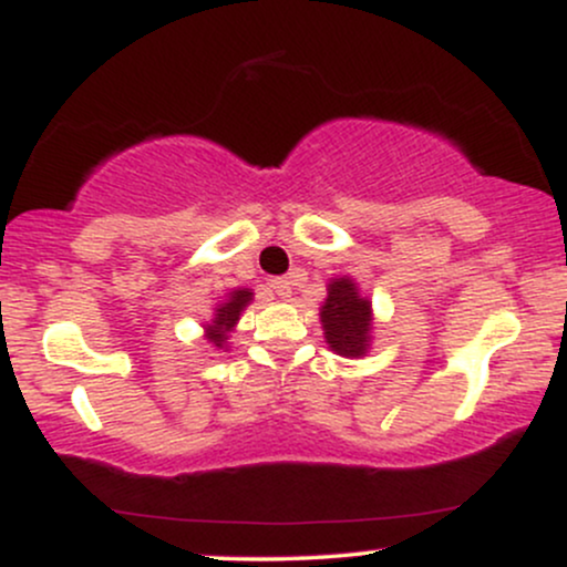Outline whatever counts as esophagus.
I'll return each instance as SVG.
<instances>
[{"label":"esophagus","mask_w":567,"mask_h":567,"mask_svg":"<svg viewBox=\"0 0 567 567\" xmlns=\"http://www.w3.org/2000/svg\"><path fill=\"white\" fill-rule=\"evenodd\" d=\"M269 290L275 292V296H279V298H288L290 296V279L288 277L269 279Z\"/></svg>","instance_id":"1"}]
</instances>
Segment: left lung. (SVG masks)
<instances>
[{"instance_id": "obj_1", "label": "left lung", "mask_w": 567, "mask_h": 567, "mask_svg": "<svg viewBox=\"0 0 567 567\" xmlns=\"http://www.w3.org/2000/svg\"><path fill=\"white\" fill-rule=\"evenodd\" d=\"M320 317L330 349L343 357L365 354L370 341V301L357 292L351 279L341 277L328 285Z\"/></svg>"}]
</instances>
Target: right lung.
I'll list each match as a JSON object with an SVG mask.
<instances>
[{
	"instance_id": "1",
	"label": "right lung",
	"mask_w": 567,
	"mask_h": 567,
	"mask_svg": "<svg viewBox=\"0 0 567 567\" xmlns=\"http://www.w3.org/2000/svg\"><path fill=\"white\" fill-rule=\"evenodd\" d=\"M252 292L250 290H234L229 296V301L220 303L216 309V320L213 324H207V338H210L216 347H224L226 343V333L234 328V322L239 320V311L250 303Z\"/></svg>"
}]
</instances>
